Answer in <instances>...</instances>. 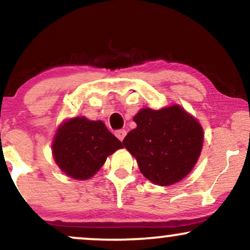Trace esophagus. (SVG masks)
<instances>
[{
	"label": "esophagus",
	"mask_w": 250,
	"mask_h": 250,
	"mask_svg": "<svg viewBox=\"0 0 250 250\" xmlns=\"http://www.w3.org/2000/svg\"><path fill=\"white\" fill-rule=\"evenodd\" d=\"M125 135H127V131H125V129H120V130H116L115 131V136L119 138V140L121 141V142L123 141V138L125 137Z\"/></svg>",
	"instance_id": "obj_1"
}]
</instances>
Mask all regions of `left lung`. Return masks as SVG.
Instances as JSON below:
<instances>
[{
	"label": "left lung",
	"instance_id": "obj_1",
	"mask_svg": "<svg viewBox=\"0 0 250 250\" xmlns=\"http://www.w3.org/2000/svg\"><path fill=\"white\" fill-rule=\"evenodd\" d=\"M134 122L137 127L122 143L146 179L169 186L191 172L204 143L203 127L195 117L172 104L158 110L142 108Z\"/></svg>",
	"mask_w": 250,
	"mask_h": 250
}]
</instances>
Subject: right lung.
Segmentation results:
<instances>
[{
  "mask_svg": "<svg viewBox=\"0 0 250 250\" xmlns=\"http://www.w3.org/2000/svg\"><path fill=\"white\" fill-rule=\"evenodd\" d=\"M123 148L122 142L108 130L102 121L85 116L66 120L57 129L52 141L56 164L73 179L92 178L108 156Z\"/></svg>",
  "mask_w": 250,
  "mask_h": 250,
  "instance_id": "1",
  "label": "right lung"
}]
</instances>
